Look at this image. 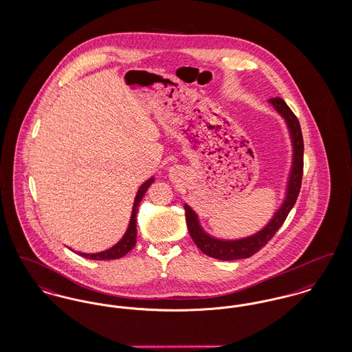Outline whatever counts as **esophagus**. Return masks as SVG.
Masks as SVG:
<instances>
[{"label": "esophagus", "instance_id": "34e87169", "mask_svg": "<svg viewBox=\"0 0 352 352\" xmlns=\"http://www.w3.org/2000/svg\"><path fill=\"white\" fill-rule=\"evenodd\" d=\"M170 172H176V169H170Z\"/></svg>", "mask_w": 352, "mask_h": 352}]
</instances>
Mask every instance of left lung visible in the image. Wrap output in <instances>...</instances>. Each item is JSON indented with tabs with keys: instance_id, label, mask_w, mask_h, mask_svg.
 I'll return each mask as SVG.
<instances>
[{
	"instance_id": "1",
	"label": "left lung",
	"mask_w": 352,
	"mask_h": 352,
	"mask_svg": "<svg viewBox=\"0 0 352 352\" xmlns=\"http://www.w3.org/2000/svg\"><path fill=\"white\" fill-rule=\"evenodd\" d=\"M269 103H272L273 107L286 120L290 136H292V142H293V152H294L293 166L290 170L289 182H287L285 201L276 212L273 219L263 229H261L253 236H249L241 240H219L209 236L201 228L195 210H192V208L185 204V219H186V226H188L189 234L204 254L212 258L233 261V259L249 258L253 254H256L259 249H262L274 237V234L286 220L289 212L292 210L298 199L300 184H302V176H303V138H302L300 124L294 112L290 110V107L286 104L283 99L272 98L269 99Z\"/></svg>"
}]
</instances>
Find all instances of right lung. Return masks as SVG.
I'll list each match as a JSON object with an SVG mask.
<instances>
[{
    "instance_id": "right-lung-1",
    "label": "right lung",
    "mask_w": 352,
    "mask_h": 352,
    "mask_svg": "<svg viewBox=\"0 0 352 352\" xmlns=\"http://www.w3.org/2000/svg\"><path fill=\"white\" fill-rule=\"evenodd\" d=\"M153 183V177L148 179L146 183H143L142 186L139 188L135 201H133V206H132V213H131L130 223L129 228L124 233V236L122 237V240L119 241L116 245H113L110 249L100 252V253H78L79 256H82L83 258L87 259H96V261H109V259H118L122 258L123 256H126L131 249H133L135 243H136V213L139 209V204L142 201L143 196L146 195L149 185Z\"/></svg>"
}]
</instances>
